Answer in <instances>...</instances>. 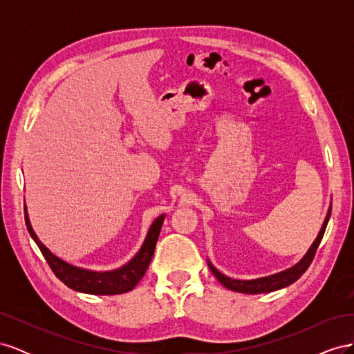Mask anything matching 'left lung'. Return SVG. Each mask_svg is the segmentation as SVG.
Masks as SVG:
<instances>
[{
	"instance_id": "8db88e82",
	"label": "left lung",
	"mask_w": 354,
	"mask_h": 354,
	"mask_svg": "<svg viewBox=\"0 0 354 354\" xmlns=\"http://www.w3.org/2000/svg\"><path fill=\"white\" fill-rule=\"evenodd\" d=\"M330 217V209L326 214V218L324 221V226L320 229L319 234L316 241L313 242V245L310 246V250L307 251V254L303 257V260L297 263L291 269H288L285 272L281 273H276L272 276H267V277H260V279H252V281H238V279H232V277H227L226 274H223L221 272H218L216 267H214L209 261L208 266L212 272V274L217 277L218 282L226 286L230 291H236V292H242V294H263V292H272L276 291V289H281L285 288L288 285L294 283L297 279L301 277V274L308 269V266L312 264L313 259H315V254L317 251V246L324 238V233L326 229V224L329 221Z\"/></svg>"
}]
</instances>
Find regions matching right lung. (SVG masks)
I'll list each match as a JSON object with an SVG mask.
<instances>
[{
    "label": "right lung",
    "instance_id": "obj_1",
    "mask_svg": "<svg viewBox=\"0 0 354 354\" xmlns=\"http://www.w3.org/2000/svg\"><path fill=\"white\" fill-rule=\"evenodd\" d=\"M165 216H159L153 223L151 229L147 232V236L142 245L140 251H138L131 261H128L125 266L120 267L116 270L111 272H91L81 269V267H75L66 261L60 260L48 248L41 243L37 238L35 232L32 230V226L28 218V212L25 207V221L28 232L38 245L44 259L47 260L50 269L53 270L59 279L69 286L73 291L93 294V295H115V294H124L131 291V289L140 282L145 276L149 264L155 252V246L158 242V236L160 227H162Z\"/></svg>",
    "mask_w": 354,
    "mask_h": 354
}]
</instances>
